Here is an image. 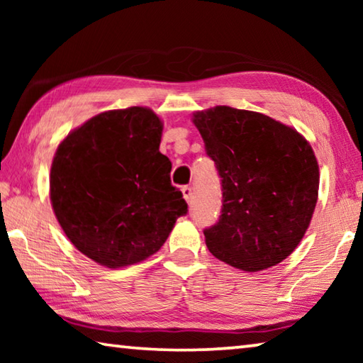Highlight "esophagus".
<instances>
[{
    "instance_id": "1",
    "label": "esophagus",
    "mask_w": 363,
    "mask_h": 363,
    "mask_svg": "<svg viewBox=\"0 0 363 363\" xmlns=\"http://www.w3.org/2000/svg\"><path fill=\"white\" fill-rule=\"evenodd\" d=\"M182 195H184V199H186L187 203H192V200H194V190H192V187L184 186L182 187Z\"/></svg>"
}]
</instances>
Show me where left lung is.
<instances>
[{
  "label": "left lung",
  "mask_w": 363,
  "mask_h": 363,
  "mask_svg": "<svg viewBox=\"0 0 363 363\" xmlns=\"http://www.w3.org/2000/svg\"><path fill=\"white\" fill-rule=\"evenodd\" d=\"M194 123L223 187L206 247L232 267H272L303 240L315 210L318 164L309 143L267 115L218 106Z\"/></svg>",
  "instance_id": "8db88e82"
}]
</instances>
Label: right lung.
<instances>
[{
  "instance_id": "obj_1",
  "label": "right lung",
  "mask_w": 363,
  "mask_h": 363,
  "mask_svg": "<svg viewBox=\"0 0 363 363\" xmlns=\"http://www.w3.org/2000/svg\"><path fill=\"white\" fill-rule=\"evenodd\" d=\"M162 121L130 107L93 116L72 131L51 167V203L69 240L101 266L144 261L187 214L160 152Z\"/></svg>"
}]
</instances>
